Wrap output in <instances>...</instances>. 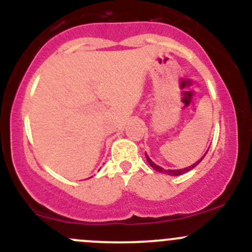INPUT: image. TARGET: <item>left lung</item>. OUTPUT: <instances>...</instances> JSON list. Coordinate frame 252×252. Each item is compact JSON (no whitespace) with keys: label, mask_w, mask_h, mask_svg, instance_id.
<instances>
[{"label":"left lung","mask_w":252,"mask_h":252,"mask_svg":"<svg viewBox=\"0 0 252 252\" xmlns=\"http://www.w3.org/2000/svg\"><path fill=\"white\" fill-rule=\"evenodd\" d=\"M208 149H210V147H208ZM207 151H208V150H207ZM207 151L205 152V155L201 157V158L199 159V161H196V162H195V163H192L191 166L185 167V168H180V169H164V168H162V167H159L158 164L155 163V162L152 161V159L150 158L149 156H147L146 152H145V156H146V159H147V162H149L150 166H151L152 168H154L156 172H159V173H162V174H168V175H174V177H177V175H182V174L187 173V172L191 171V169H194L195 167H196L197 164H199L200 162H201L202 159H204V157L206 156V154H207Z\"/></svg>","instance_id":"8db88e82"}]
</instances>
